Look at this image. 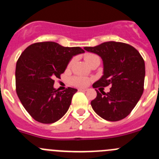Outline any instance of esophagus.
Instances as JSON below:
<instances>
[{
	"label": "esophagus",
	"mask_w": 159,
	"mask_h": 159,
	"mask_svg": "<svg viewBox=\"0 0 159 159\" xmlns=\"http://www.w3.org/2000/svg\"><path fill=\"white\" fill-rule=\"evenodd\" d=\"M79 91H80V92H87L88 91V88H79Z\"/></svg>",
	"instance_id": "obj_1"
}]
</instances>
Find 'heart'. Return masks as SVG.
I'll use <instances>...</instances> for the list:
<instances>
[{
    "label": "heart",
    "instance_id": "1",
    "mask_svg": "<svg viewBox=\"0 0 159 159\" xmlns=\"http://www.w3.org/2000/svg\"><path fill=\"white\" fill-rule=\"evenodd\" d=\"M84 58H85L86 62L89 64L90 63L92 62V61H93L94 60L99 58V57L95 54H92V53H88V54L85 55V57H84ZM73 61H74L73 60H71V61H70L69 64H68V67H71ZM70 81H71V84H72V85H74V86L79 87V88H84V87L88 86V84H89L91 80L86 76H74L71 79V80Z\"/></svg>",
    "mask_w": 159,
    "mask_h": 159
}]
</instances>
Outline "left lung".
<instances>
[{
    "instance_id": "left-lung-1",
    "label": "left lung",
    "mask_w": 159,
    "mask_h": 159,
    "mask_svg": "<svg viewBox=\"0 0 159 159\" xmlns=\"http://www.w3.org/2000/svg\"><path fill=\"white\" fill-rule=\"evenodd\" d=\"M84 49L99 56L103 64V75L92 87L111 86L107 93L95 90L97 96L91 102L94 111L107 121L124 119L143 95L145 79L143 57L134 47L121 42H104Z\"/></svg>"
}]
</instances>
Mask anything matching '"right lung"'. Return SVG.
<instances>
[{
    "label": "right lung",
    "mask_w": 159,
    "mask_h": 159,
    "mask_svg": "<svg viewBox=\"0 0 159 159\" xmlns=\"http://www.w3.org/2000/svg\"><path fill=\"white\" fill-rule=\"evenodd\" d=\"M84 52L80 47H64L52 41L32 43L22 52L16 66V91L35 120L53 123L65 115L77 89L58 92L53 87L54 80L60 79L74 56Z\"/></svg>",
    "instance_id": "1"
}]
</instances>
